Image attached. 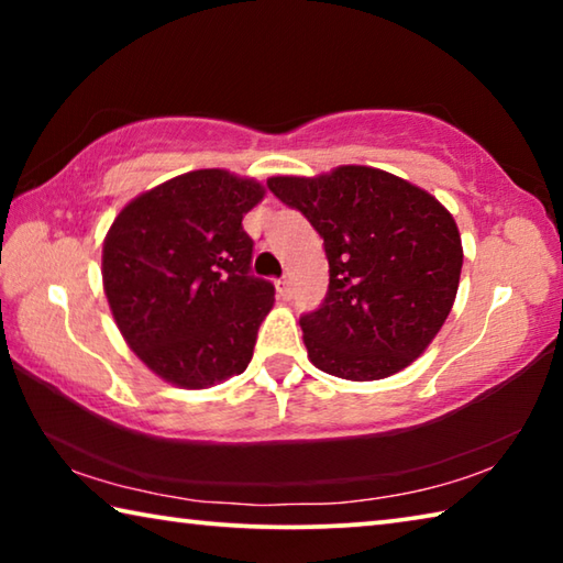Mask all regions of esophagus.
Segmentation results:
<instances>
[{"label": "esophagus", "instance_id": "34e87169", "mask_svg": "<svg viewBox=\"0 0 563 563\" xmlns=\"http://www.w3.org/2000/svg\"><path fill=\"white\" fill-rule=\"evenodd\" d=\"M278 295L283 300H290L292 298V285H290V278H280L278 280Z\"/></svg>", "mask_w": 563, "mask_h": 563}]
</instances>
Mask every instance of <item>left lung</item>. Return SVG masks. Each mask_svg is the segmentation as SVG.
I'll return each instance as SVG.
<instances>
[{"instance_id":"obj_1","label":"left lung","mask_w":563,"mask_h":563,"mask_svg":"<svg viewBox=\"0 0 563 563\" xmlns=\"http://www.w3.org/2000/svg\"><path fill=\"white\" fill-rule=\"evenodd\" d=\"M268 188L316 228L330 263L318 310L300 318L308 357L342 379H383L415 362L450 316L462 273L452 213L387 170L340 166Z\"/></svg>"}]
</instances>
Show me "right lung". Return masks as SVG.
Listing matches in <instances>:
<instances>
[{
    "label": "right lung",
    "instance_id": "add662e5",
    "mask_svg": "<svg viewBox=\"0 0 563 563\" xmlns=\"http://www.w3.org/2000/svg\"><path fill=\"white\" fill-rule=\"evenodd\" d=\"M265 188L190 170L123 208L103 241V292L129 347L166 383L206 389L241 375L275 302L251 273L243 216Z\"/></svg>",
    "mask_w": 563,
    "mask_h": 563
}]
</instances>
